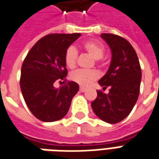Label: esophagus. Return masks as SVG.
<instances>
[{
  "instance_id": "1",
  "label": "esophagus",
  "mask_w": 159,
  "mask_h": 159,
  "mask_svg": "<svg viewBox=\"0 0 159 159\" xmlns=\"http://www.w3.org/2000/svg\"><path fill=\"white\" fill-rule=\"evenodd\" d=\"M86 90H87V89H85V88H83V87H81V88H80V91H81L82 93L85 92Z\"/></svg>"
}]
</instances>
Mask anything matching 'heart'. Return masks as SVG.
Masks as SVG:
<instances>
[{
	"instance_id": "1",
	"label": "heart",
	"mask_w": 159,
	"mask_h": 159,
	"mask_svg": "<svg viewBox=\"0 0 159 159\" xmlns=\"http://www.w3.org/2000/svg\"><path fill=\"white\" fill-rule=\"evenodd\" d=\"M82 48L96 60L101 59L105 53L104 46L97 42H92V41L86 42L85 43H83ZM76 59H77V51L76 48L73 46H70L66 49L64 57L66 66L70 69L74 68L76 66ZM70 77L73 82L79 84L80 86L87 87L90 83L98 79L99 74L96 70H76L70 74Z\"/></svg>"
}]
</instances>
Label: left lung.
Masks as SVG:
<instances>
[{
	"label": "left lung",
	"instance_id": "1",
	"mask_svg": "<svg viewBox=\"0 0 159 159\" xmlns=\"http://www.w3.org/2000/svg\"><path fill=\"white\" fill-rule=\"evenodd\" d=\"M101 38L111 51V60L99 84L109 93L97 91L91 103L93 112L108 123H117L129 116L140 93L141 70L137 54L129 42L121 36L103 33Z\"/></svg>",
	"mask_w": 159,
	"mask_h": 159
}]
</instances>
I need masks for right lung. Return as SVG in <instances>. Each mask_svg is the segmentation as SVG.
<instances>
[{"label":"right lung","mask_w":159,"mask_h":159,"mask_svg":"<svg viewBox=\"0 0 159 159\" xmlns=\"http://www.w3.org/2000/svg\"><path fill=\"white\" fill-rule=\"evenodd\" d=\"M81 36L74 34H51L42 37L30 50L21 68L20 89L31 113L43 122H54L66 116L79 85L68 82L59 89L53 83L66 80V49Z\"/></svg>","instance_id":"add662e5"}]
</instances>
